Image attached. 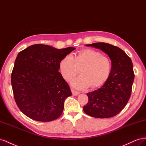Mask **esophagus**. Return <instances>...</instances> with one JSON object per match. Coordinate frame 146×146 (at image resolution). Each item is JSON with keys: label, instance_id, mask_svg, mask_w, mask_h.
I'll list each match as a JSON object with an SVG mask.
<instances>
[{"label": "esophagus", "instance_id": "esophagus-1", "mask_svg": "<svg viewBox=\"0 0 146 146\" xmlns=\"http://www.w3.org/2000/svg\"><path fill=\"white\" fill-rule=\"evenodd\" d=\"M72 94H73V95H74V96H77V95H78L79 94H80V92L76 91V90H74V89H72Z\"/></svg>", "mask_w": 146, "mask_h": 146}]
</instances>
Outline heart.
I'll use <instances>...</instances> for the list:
<instances>
[{
	"instance_id": "obj_1",
	"label": "heart",
	"mask_w": 146,
	"mask_h": 146,
	"mask_svg": "<svg viewBox=\"0 0 146 146\" xmlns=\"http://www.w3.org/2000/svg\"><path fill=\"white\" fill-rule=\"evenodd\" d=\"M59 70L66 81L81 75L72 81V84L78 89L89 86L96 88L103 85L109 78L112 70L110 58L103 56L99 51L87 49L78 52L73 57L71 54L65 56L59 62Z\"/></svg>"
}]
</instances>
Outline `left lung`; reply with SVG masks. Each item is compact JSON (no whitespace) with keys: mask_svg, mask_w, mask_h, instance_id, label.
<instances>
[{"mask_svg":"<svg viewBox=\"0 0 146 146\" xmlns=\"http://www.w3.org/2000/svg\"><path fill=\"white\" fill-rule=\"evenodd\" d=\"M86 46L100 49L108 54L112 70L100 88L87 94L89 101L83 110L93 117H112L123 109L130 99L135 78L131 60L123 50L110 44L100 42Z\"/></svg>","mask_w":146,"mask_h":146,"instance_id":"left-lung-1","label":"left lung"}]
</instances>
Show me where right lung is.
Masks as SVG:
<instances>
[{
	"instance_id": "right-lung-1",
	"label": "right lung",
	"mask_w": 146,
	"mask_h": 146,
	"mask_svg": "<svg viewBox=\"0 0 146 146\" xmlns=\"http://www.w3.org/2000/svg\"><path fill=\"white\" fill-rule=\"evenodd\" d=\"M75 49L37 44L19 52L11 81L15 102L23 114L41 122L60 117L65 100L72 94L59 72V62Z\"/></svg>"
}]
</instances>
